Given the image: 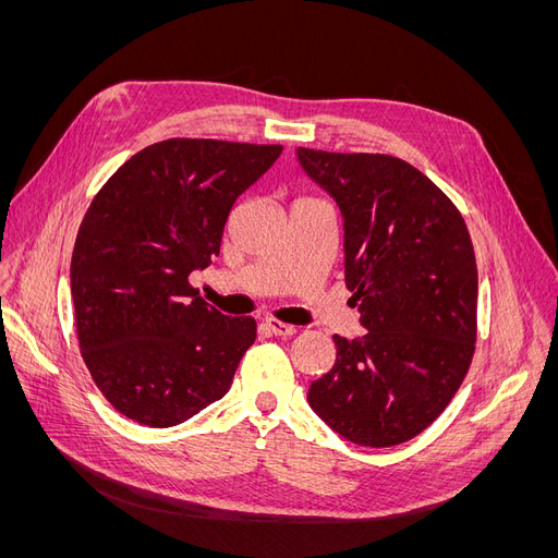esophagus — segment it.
<instances>
[{"label": "esophagus", "mask_w": 558, "mask_h": 558, "mask_svg": "<svg viewBox=\"0 0 558 558\" xmlns=\"http://www.w3.org/2000/svg\"><path fill=\"white\" fill-rule=\"evenodd\" d=\"M262 326L267 328L271 335H276V337H291V335H296V328H294V326L282 324V320H278V318H264Z\"/></svg>", "instance_id": "esophagus-1"}]
</instances>
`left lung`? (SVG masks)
Returning <instances> with one entry per match:
<instances>
[{
    "instance_id": "left-lung-1",
    "label": "left lung",
    "mask_w": 558,
    "mask_h": 558,
    "mask_svg": "<svg viewBox=\"0 0 558 558\" xmlns=\"http://www.w3.org/2000/svg\"><path fill=\"white\" fill-rule=\"evenodd\" d=\"M343 217L345 287L364 337L335 335V366L307 402L337 434L398 446L441 416L471 368L477 262L457 205L387 154L296 151Z\"/></svg>"
}]
</instances>
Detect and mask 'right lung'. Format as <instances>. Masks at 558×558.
<instances>
[{"label": "right lung", "mask_w": 558, "mask_h": 558, "mask_svg": "<svg viewBox=\"0 0 558 558\" xmlns=\"http://www.w3.org/2000/svg\"><path fill=\"white\" fill-rule=\"evenodd\" d=\"M280 144L171 137L131 156L87 208L72 253L81 357L122 416L185 423L223 398L251 343V316H223L190 284L219 255L232 203Z\"/></svg>", "instance_id": "obj_1"}]
</instances>
